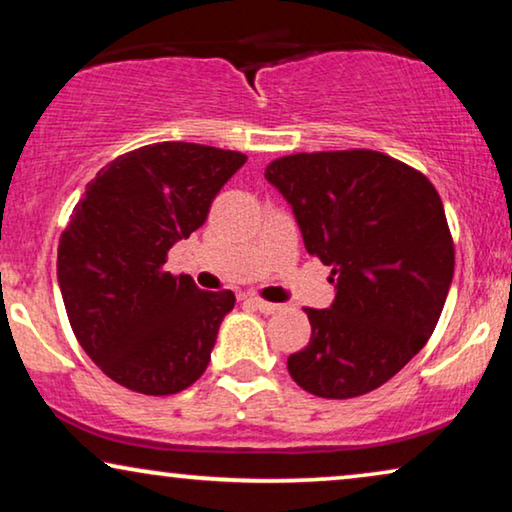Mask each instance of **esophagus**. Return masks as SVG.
<instances>
[{
    "label": "esophagus",
    "instance_id": "1",
    "mask_svg": "<svg viewBox=\"0 0 512 512\" xmlns=\"http://www.w3.org/2000/svg\"><path fill=\"white\" fill-rule=\"evenodd\" d=\"M249 303L254 305L258 312H263V314H275V312L279 310V305H275V303H268V300L256 298V296H251V298H249Z\"/></svg>",
    "mask_w": 512,
    "mask_h": 512
}]
</instances>
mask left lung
Wrapping results in <instances>:
<instances>
[{
    "instance_id": "8db88e82",
    "label": "left lung",
    "mask_w": 512,
    "mask_h": 512,
    "mask_svg": "<svg viewBox=\"0 0 512 512\" xmlns=\"http://www.w3.org/2000/svg\"><path fill=\"white\" fill-rule=\"evenodd\" d=\"M265 179L338 291L328 310L305 307L312 335L286 361L291 377L338 401L382 387L431 338L450 291L454 242L438 191L370 149L293 153Z\"/></svg>"
}]
</instances>
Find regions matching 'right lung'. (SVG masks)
<instances>
[{"label":"right lung","instance_id":"right-lung-1","mask_svg":"<svg viewBox=\"0 0 512 512\" xmlns=\"http://www.w3.org/2000/svg\"><path fill=\"white\" fill-rule=\"evenodd\" d=\"M244 163L216 146L149 144L104 165L74 207L58 244L62 300L83 352L121 387L170 396L205 373L235 293L163 265Z\"/></svg>","mask_w":512,"mask_h":512}]
</instances>
